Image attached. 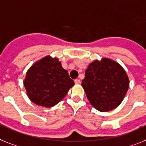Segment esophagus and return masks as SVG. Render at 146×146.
Listing matches in <instances>:
<instances>
[{"mask_svg":"<svg viewBox=\"0 0 146 146\" xmlns=\"http://www.w3.org/2000/svg\"><path fill=\"white\" fill-rule=\"evenodd\" d=\"M74 83H75V84H79L80 83V80L79 79H76V80H74Z\"/></svg>","mask_w":146,"mask_h":146,"instance_id":"obj_1","label":"esophagus"}]
</instances>
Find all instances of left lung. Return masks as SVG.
<instances>
[{
  "instance_id": "obj_1",
  "label": "left lung",
  "mask_w": 146,
  "mask_h": 146,
  "mask_svg": "<svg viewBox=\"0 0 146 146\" xmlns=\"http://www.w3.org/2000/svg\"><path fill=\"white\" fill-rule=\"evenodd\" d=\"M81 86L94 108L101 112H108L122 102L129 87V80L119 63L103 58L89 65Z\"/></svg>"
}]
</instances>
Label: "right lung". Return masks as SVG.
Returning <instances> with one entry per match:
<instances>
[{"mask_svg":"<svg viewBox=\"0 0 146 146\" xmlns=\"http://www.w3.org/2000/svg\"><path fill=\"white\" fill-rule=\"evenodd\" d=\"M74 82L58 59L45 56L27 71L24 85L27 96L37 105L51 108L66 96Z\"/></svg>","mask_w":146,"mask_h":146,"instance_id":"right-lung-1","label":"right lung"}]
</instances>
